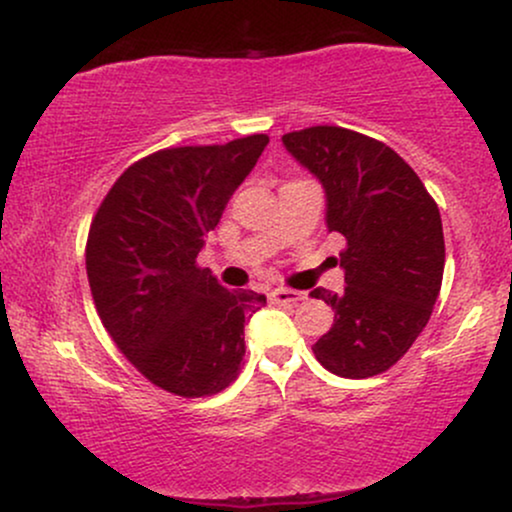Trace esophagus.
I'll use <instances>...</instances> for the list:
<instances>
[{"label":"esophagus","instance_id":"obj_1","mask_svg":"<svg viewBox=\"0 0 512 512\" xmlns=\"http://www.w3.org/2000/svg\"><path fill=\"white\" fill-rule=\"evenodd\" d=\"M267 296L272 303H301L308 298L303 291H291V289H272Z\"/></svg>","mask_w":512,"mask_h":512}]
</instances>
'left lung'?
I'll list each match as a JSON object with an SVG mask.
<instances>
[{
    "label": "left lung",
    "instance_id": "1",
    "mask_svg": "<svg viewBox=\"0 0 512 512\" xmlns=\"http://www.w3.org/2000/svg\"><path fill=\"white\" fill-rule=\"evenodd\" d=\"M325 187L327 231L344 238L342 293L315 289L334 325L313 346L330 373H385L424 332L443 284L438 204L390 146L344 127L317 125L281 137Z\"/></svg>",
    "mask_w": 512,
    "mask_h": 512
}]
</instances>
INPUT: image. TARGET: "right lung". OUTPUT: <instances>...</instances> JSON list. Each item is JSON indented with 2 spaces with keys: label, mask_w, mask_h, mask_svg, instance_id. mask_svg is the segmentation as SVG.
I'll return each instance as SVG.
<instances>
[{
  "label": "right lung",
  "mask_w": 512,
  "mask_h": 512,
  "mask_svg": "<svg viewBox=\"0 0 512 512\" xmlns=\"http://www.w3.org/2000/svg\"><path fill=\"white\" fill-rule=\"evenodd\" d=\"M267 134L175 146L132 163L98 207L86 240L93 303L117 349L178 397H209L238 378L245 320L262 293L228 291L197 255Z\"/></svg>",
  "instance_id": "add662e5"
}]
</instances>
